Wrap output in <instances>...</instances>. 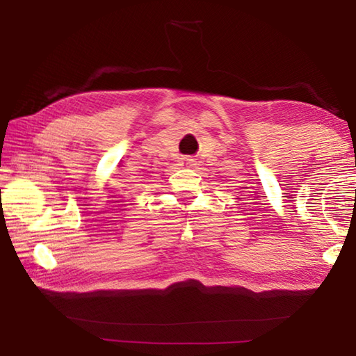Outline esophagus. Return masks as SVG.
Instances as JSON below:
<instances>
[{
    "label": "esophagus",
    "instance_id": "esophagus-1",
    "mask_svg": "<svg viewBox=\"0 0 356 356\" xmlns=\"http://www.w3.org/2000/svg\"><path fill=\"white\" fill-rule=\"evenodd\" d=\"M197 165V160L193 159V156H186L185 159V166L186 168H195Z\"/></svg>",
    "mask_w": 356,
    "mask_h": 356
}]
</instances>
